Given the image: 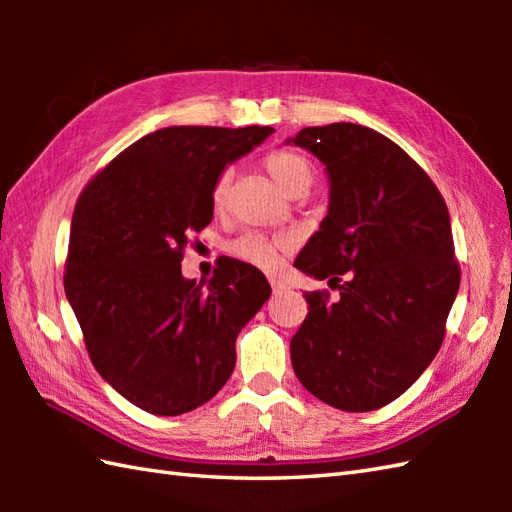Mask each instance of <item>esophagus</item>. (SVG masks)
<instances>
[{"instance_id": "esophagus-1", "label": "esophagus", "mask_w": 512, "mask_h": 512, "mask_svg": "<svg viewBox=\"0 0 512 512\" xmlns=\"http://www.w3.org/2000/svg\"><path fill=\"white\" fill-rule=\"evenodd\" d=\"M270 286H273V292H275V295H279L281 290H286V284H284V281H279V279H275V277H270Z\"/></svg>"}]
</instances>
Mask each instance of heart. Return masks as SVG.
Returning <instances> with one entry per match:
<instances>
[{
  "label": "heart",
  "instance_id": "heart-1",
  "mask_svg": "<svg viewBox=\"0 0 512 512\" xmlns=\"http://www.w3.org/2000/svg\"><path fill=\"white\" fill-rule=\"evenodd\" d=\"M262 165L270 178L275 180L279 189H284L286 193L295 195V193H306L310 189V184L314 180V167L310 165V160L306 156L297 154V151L290 149H275L270 151L268 156H264ZM228 184H231V176L228 173H222L217 178L213 193H211V202L215 211H222L226 204V193H228ZM290 248L288 239H277V242H270L264 235L257 233H246L242 237H237L235 242L228 246L231 255L242 259V262L270 270L279 264L281 253H286Z\"/></svg>",
  "mask_w": 512,
  "mask_h": 512
}]
</instances>
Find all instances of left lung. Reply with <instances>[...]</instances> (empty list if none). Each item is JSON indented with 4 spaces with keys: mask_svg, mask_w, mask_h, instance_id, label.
I'll list each match as a JSON object with an SVG mask.
<instances>
[{
    "mask_svg": "<svg viewBox=\"0 0 512 512\" xmlns=\"http://www.w3.org/2000/svg\"><path fill=\"white\" fill-rule=\"evenodd\" d=\"M286 145L317 156L330 182L328 215L295 266L339 286L334 303L303 292L310 310L290 341L292 369L336 409H380L416 383L444 339L460 288L447 204L369 127H306Z\"/></svg>",
    "mask_w": 512,
    "mask_h": 512,
    "instance_id": "left-lung-1",
    "label": "left lung"
}]
</instances>
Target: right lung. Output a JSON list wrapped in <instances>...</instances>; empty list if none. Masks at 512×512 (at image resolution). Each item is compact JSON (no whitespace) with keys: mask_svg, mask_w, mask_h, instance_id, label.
I'll use <instances>...</instances> for the list:
<instances>
[{"mask_svg":"<svg viewBox=\"0 0 512 512\" xmlns=\"http://www.w3.org/2000/svg\"><path fill=\"white\" fill-rule=\"evenodd\" d=\"M273 127H165L118 154L72 215L65 297L96 372L132 405L180 416L231 378L235 339L270 297L264 273L226 257L209 284L182 277V250L213 220L226 165Z\"/></svg>","mask_w":512,"mask_h":512,"instance_id":"add662e5","label":"right lung"}]
</instances>
